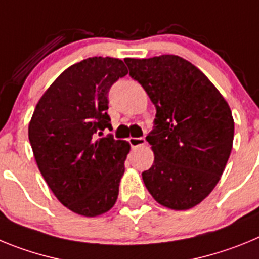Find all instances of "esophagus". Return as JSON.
Returning <instances> with one entry per match:
<instances>
[{
    "instance_id": "obj_1",
    "label": "esophagus",
    "mask_w": 259,
    "mask_h": 259,
    "mask_svg": "<svg viewBox=\"0 0 259 259\" xmlns=\"http://www.w3.org/2000/svg\"><path fill=\"white\" fill-rule=\"evenodd\" d=\"M128 143H130V145H131L132 148H137V146L144 145L146 141L144 137H130V139H128Z\"/></svg>"
}]
</instances>
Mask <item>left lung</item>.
<instances>
[{
  "label": "left lung",
  "mask_w": 259,
  "mask_h": 259,
  "mask_svg": "<svg viewBox=\"0 0 259 259\" xmlns=\"http://www.w3.org/2000/svg\"><path fill=\"white\" fill-rule=\"evenodd\" d=\"M124 62L157 110L146 136L154 162L143 172L144 184L163 206L191 209L214 189L230 158L235 131L230 106L211 81L182 57Z\"/></svg>",
  "instance_id": "obj_1"
}]
</instances>
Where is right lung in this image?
Here are the masks:
<instances>
[{
  "label": "right lung",
  "mask_w": 259,
  "mask_h": 259,
  "mask_svg": "<svg viewBox=\"0 0 259 259\" xmlns=\"http://www.w3.org/2000/svg\"><path fill=\"white\" fill-rule=\"evenodd\" d=\"M128 70L123 61L92 57L63 71L32 115L28 137L41 175L67 209L96 217L114 206L130 144L111 134L110 88Z\"/></svg>",
  "instance_id": "right-lung-1"
}]
</instances>
